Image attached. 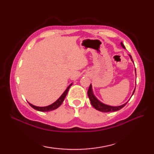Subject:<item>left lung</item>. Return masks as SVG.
Returning <instances> with one entry per match:
<instances>
[{
    "label": "left lung",
    "mask_w": 154,
    "mask_h": 154,
    "mask_svg": "<svg viewBox=\"0 0 154 154\" xmlns=\"http://www.w3.org/2000/svg\"><path fill=\"white\" fill-rule=\"evenodd\" d=\"M121 45L124 48H125V47H124V45L122 43H121ZM130 59H131L132 61H133V60L132 58V56L130 55ZM135 90L133 92V94L134 93ZM87 94H88V97H89V99H90V101H91V105H92L94 109L99 110V111H101V112H115V111H117V110H120L121 109H122V108L126 105V103L122 104V105L121 106H109V105H106V104H104L102 103H100V101L98 100L97 98L94 96V94L93 93V91H92V86H91V84L89 86V89H88V92H87Z\"/></svg>",
    "instance_id": "obj_1"
}]
</instances>
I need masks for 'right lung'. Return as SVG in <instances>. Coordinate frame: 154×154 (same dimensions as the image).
Returning <instances> with one entry per match:
<instances>
[{"label": "right lung", "mask_w": 154, "mask_h": 154, "mask_svg": "<svg viewBox=\"0 0 154 154\" xmlns=\"http://www.w3.org/2000/svg\"><path fill=\"white\" fill-rule=\"evenodd\" d=\"M71 85H72V83L69 85V86L67 88V89L65 91V92L63 94H62V95L60 98H59V99L56 101H55V103L50 104V105L47 106H44V107H40V106H34V105H33V104H32L29 103H28L32 108H33V109H34L36 110H38V111H41V112H48V111H51V110L56 109L61 105L62 103L63 102L65 98V97H66L67 94L68 93V91H69V88Z\"/></svg>", "instance_id": "1"}]
</instances>
